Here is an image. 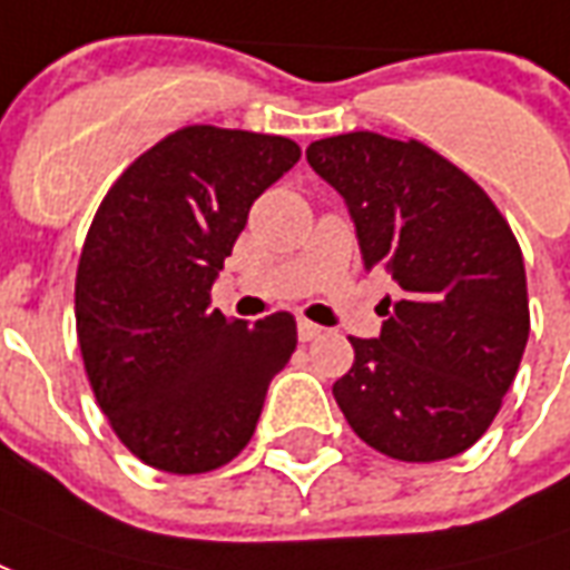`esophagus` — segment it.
<instances>
[{
    "instance_id": "1",
    "label": "esophagus",
    "mask_w": 570,
    "mask_h": 570,
    "mask_svg": "<svg viewBox=\"0 0 570 570\" xmlns=\"http://www.w3.org/2000/svg\"><path fill=\"white\" fill-rule=\"evenodd\" d=\"M322 331H325V327H318L315 322H309V318H301V322H297V336H301L303 343H309V340H315V336H322Z\"/></svg>"
}]
</instances>
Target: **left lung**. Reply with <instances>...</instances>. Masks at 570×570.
I'll return each instance as SVG.
<instances>
[{
    "instance_id": "8db88e82",
    "label": "left lung",
    "mask_w": 570,
    "mask_h": 570,
    "mask_svg": "<svg viewBox=\"0 0 570 570\" xmlns=\"http://www.w3.org/2000/svg\"><path fill=\"white\" fill-rule=\"evenodd\" d=\"M306 160L346 199L364 267H385L382 334L348 336L355 361L334 382L367 446L401 461L459 455L501 410L529 343L522 252L471 176L428 145L343 132Z\"/></svg>"
}]
</instances>
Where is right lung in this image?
<instances>
[{
  "label": "right lung",
  "instance_id": "obj_1",
  "mask_svg": "<svg viewBox=\"0 0 570 570\" xmlns=\"http://www.w3.org/2000/svg\"><path fill=\"white\" fill-rule=\"evenodd\" d=\"M297 160L285 136L185 127L99 203L75 276L78 346L120 443L157 471L236 459L297 348L291 313L248 325L209 306L252 203Z\"/></svg>",
  "mask_w": 570,
  "mask_h": 570
}]
</instances>
